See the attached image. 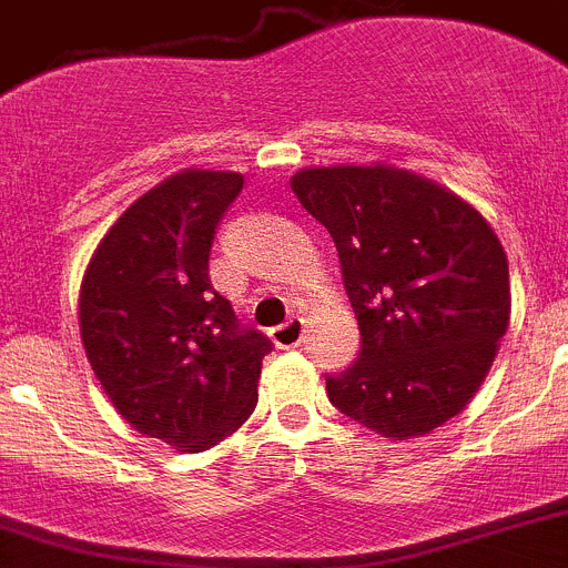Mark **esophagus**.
Masks as SVG:
<instances>
[{"mask_svg": "<svg viewBox=\"0 0 568 568\" xmlns=\"http://www.w3.org/2000/svg\"><path fill=\"white\" fill-rule=\"evenodd\" d=\"M270 337H273V343L278 348H295L301 341H304V321L290 318L287 324L275 326V329L270 332Z\"/></svg>", "mask_w": 568, "mask_h": 568, "instance_id": "34e87169", "label": "esophagus"}]
</instances>
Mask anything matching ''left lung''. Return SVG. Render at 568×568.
Instances as JSON below:
<instances>
[{
  "instance_id": "1",
  "label": "left lung",
  "mask_w": 568,
  "mask_h": 568,
  "mask_svg": "<svg viewBox=\"0 0 568 568\" xmlns=\"http://www.w3.org/2000/svg\"><path fill=\"white\" fill-rule=\"evenodd\" d=\"M301 205L329 231L361 326L329 403L392 439L430 434L478 392L509 321L504 247L476 207L386 165L306 169Z\"/></svg>"
}]
</instances>
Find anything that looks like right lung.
<instances>
[{"mask_svg":"<svg viewBox=\"0 0 568 568\" xmlns=\"http://www.w3.org/2000/svg\"><path fill=\"white\" fill-rule=\"evenodd\" d=\"M233 171H182L109 227L81 281V341L118 414L200 454L256 408L270 337L242 326L207 275L216 225L242 194Z\"/></svg>","mask_w":568,"mask_h":568,"instance_id":"add662e5","label":"right lung"}]
</instances>
